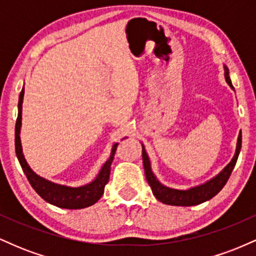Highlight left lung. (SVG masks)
<instances>
[{
    "label": "left lung",
    "mask_w": 256,
    "mask_h": 256,
    "mask_svg": "<svg viewBox=\"0 0 256 256\" xmlns=\"http://www.w3.org/2000/svg\"><path fill=\"white\" fill-rule=\"evenodd\" d=\"M224 76L226 83L228 84V86L234 91V88L232 86L231 79H230V73H228V68L224 64ZM240 146H242V132H240L238 138H237V146H236V152H234V158L230 162L222 168V172H219L216 177L210 178V180L204 182V183L196 185V186L189 188L186 190H179V189H173V188H168L166 185L161 184L158 182V179L155 177V174L152 171V165L150 160H149L148 154H146L144 146L142 144V158H143V166H144V172H146V178L148 180V184L150 185L152 192L154 194V196L158 201L162 202L165 204L170 206H182V207H190V206H196L200 204H204V202L208 201L218 194L220 190L224 188V185L228 182V179L230 178V174L234 170V165L237 162V158H238L240 152Z\"/></svg>",
    "instance_id": "obj_1"
}]
</instances>
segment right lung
Listing matches in <instances>:
<instances>
[{
  "mask_svg": "<svg viewBox=\"0 0 256 256\" xmlns=\"http://www.w3.org/2000/svg\"><path fill=\"white\" fill-rule=\"evenodd\" d=\"M22 101H24V88L19 96V104H18V119L16 124V152L19 160L22 171L30 182L31 186L34 192L46 200L48 204L56 206L58 208L64 210H82V208L89 207L98 201L104 195L106 184L110 180V165L113 162L114 154H116L118 143L112 146L110 155L108 160L102 165L101 170L98 173L95 179L90 183L80 185V186H68V185L58 184L48 179L40 177L36 172L32 171L28 166V161L24 156L20 140V130H22Z\"/></svg>",
  "mask_w": 256,
  "mask_h": 256,
  "instance_id": "obj_1",
  "label": "right lung"
}]
</instances>
